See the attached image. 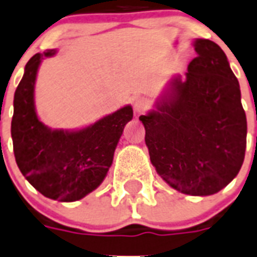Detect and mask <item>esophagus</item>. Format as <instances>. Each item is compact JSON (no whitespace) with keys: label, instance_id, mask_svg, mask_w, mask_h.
<instances>
[{"label":"esophagus","instance_id":"1","mask_svg":"<svg viewBox=\"0 0 257 257\" xmlns=\"http://www.w3.org/2000/svg\"><path fill=\"white\" fill-rule=\"evenodd\" d=\"M148 107H149V101H148L145 97L139 96V97H136V99L133 100V108H135L136 113H143L144 110L147 109Z\"/></svg>","mask_w":257,"mask_h":257}]
</instances>
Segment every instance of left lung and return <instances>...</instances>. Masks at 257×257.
<instances>
[{
    "label": "left lung",
    "mask_w": 257,
    "mask_h": 257,
    "mask_svg": "<svg viewBox=\"0 0 257 257\" xmlns=\"http://www.w3.org/2000/svg\"><path fill=\"white\" fill-rule=\"evenodd\" d=\"M186 79H173L157 110L140 116L150 161L165 182L190 195H211L237 176L247 144L240 87L215 42L197 39Z\"/></svg>",
    "instance_id": "8db88e82"
}]
</instances>
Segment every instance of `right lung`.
Returning <instances> with one entry per match:
<instances>
[{"instance_id":"1","label":"right lung","mask_w":257,"mask_h":257,"mask_svg":"<svg viewBox=\"0 0 257 257\" xmlns=\"http://www.w3.org/2000/svg\"><path fill=\"white\" fill-rule=\"evenodd\" d=\"M54 54L55 50L35 54L16 89L12 120L14 157L21 173L39 193L54 201L74 202L103 182L133 109L126 105L74 132L47 128L35 112L34 85L42 58Z\"/></svg>"}]
</instances>
